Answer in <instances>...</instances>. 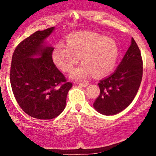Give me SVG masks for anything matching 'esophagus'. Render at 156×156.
Wrapping results in <instances>:
<instances>
[{
    "label": "esophagus",
    "mask_w": 156,
    "mask_h": 156,
    "mask_svg": "<svg viewBox=\"0 0 156 156\" xmlns=\"http://www.w3.org/2000/svg\"><path fill=\"white\" fill-rule=\"evenodd\" d=\"M79 86H81V87H87L88 85H89V83H79Z\"/></svg>",
    "instance_id": "1"
}]
</instances>
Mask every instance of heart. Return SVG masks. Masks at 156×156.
<instances>
[{"mask_svg": "<svg viewBox=\"0 0 156 156\" xmlns=\"http://www.w3.org/2000/svg\"><path fill=\"white\" fill-rule=\"evenodd\" d=\"M66 45L57 44L52 52L55 65L64 72L71 70L81 59V65L72 69L69 77L83 80L94 74L103 77L113 70L119 50L113 39L93 31H77L67 35Z\"/></svg>", "mask_w": 156, "mask_h": 156, "instance_id": "obj_1", "label": "heart"}]
</instances>
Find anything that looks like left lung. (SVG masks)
I'll use <instances>...</instances> for the list:
<instances>
[{
    "mask_svg": "<svg viewBox=\"0 0 156 156\" xmlns=\"http://www.w3.org/2000/svg\"><path fill=\"white\" fill-rule=\"evenodd\" d=\"M143 76L141 53L134 39L127 49L122 62L109 76L98 84L100 94L94 108L104 115H114L123 111L136 95Z\"/></svg>",
    "mask_w": 156,
    "mask_h": 156,
    "instance_id": "8db88e82",
    "label": "left lung"
}]
</instances>
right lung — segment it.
I'll return each mask as SVG.
<instances>
[{
	"label": "right lung",
	"mask_w": 156,
	"mask_h": 156,
	"mask_svg": "<svg viewBox=\"0 0 156 156\" xmlns=\"http://www.w3.org/2000/svg\"><path fill=\"white\" fill-rule=\"evenodd\" d=\"M54 29L37 31L23 41L11 62L10 84L17 103L26 114L42 120L54 119L63 111L72 86L54 65L53 48L47 44Z\"/></svg>",
	"instance_id": "1"
}]
</instances>
